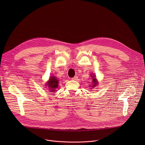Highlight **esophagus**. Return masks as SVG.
I'll use <instances>...</instances> for the list:
<instances>
[{
	"instance_id": "34e87169",
	"label": "esophagus",
	"mask_w": 145,
	"mask_h": 145,
	"mask_svg": "<svg viewBox=\"0 0 145 145\" xmlns=\"http://www.w3.org/2000/svg\"><path fill=\"white\" fill-rule=\"evenodd\" d=\"M78 79V76H74V78H72V80H77Z\"/></svg>"
}]
</instances>
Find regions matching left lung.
Segmentation results:
<instances>
[{
	"label": "left lung",
	"instance_id": "obj_1",
	"mask_svg": "<svg viewBox=\"0 0 145 145\" xmlns=\"http://www.w3.org/2000/svg\"><path fill=\"white\" fill-rule=\"evenodd\" d=\"M93 86H92V87H93V88H95V86H96V85H97V80H96V78H95V76H93Z\"/></svg>",
	"mask_w": 145,
	"mask_h": 145
}]
</instances>
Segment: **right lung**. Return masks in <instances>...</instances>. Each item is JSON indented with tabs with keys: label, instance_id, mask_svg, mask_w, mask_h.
Segmentation results:
<instances>
[{
	"label": "right lung",
	"instance_id": "obj_1",
	"mask_svg": "<svg viewBox=\"0 0 145 145\" xmlns=\"http://www.w3.org/2000/svg\"><path fill=\"white\" fill-rule=\"evenodd\" d=\"M58 80L55 76H50L49 80L46 86L50 89V92H54L55 89L58 86Z\"/></svg>",
	"mask_w": 145,
	"mask_h": 145
}]
</instances>
